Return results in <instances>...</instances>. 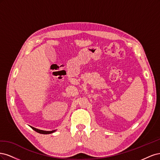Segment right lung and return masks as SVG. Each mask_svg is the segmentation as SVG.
I'll list each match as a JSON object with an SVG mask.
<instances>
[{
    "instance_id": "add662e5",
    "label": "right lung",
    "mask_w": 160,
    "mask_h": 160,
    "mask_svg": "<svg viewBox=\"0 0 160 160\" xmlns=\"http://www.w3.org/2000/svg\"><path fill=\"white\" fill-rule=\"evenodd\" d=\"M31 128H32L33 130H35V132H38V133H42V134H49V133H53V132H54L55 131V130H54V131H50V132H49V131H43V130L38 129H36V128H32V127H31Z\"/></svg>"
}]
</instances>
